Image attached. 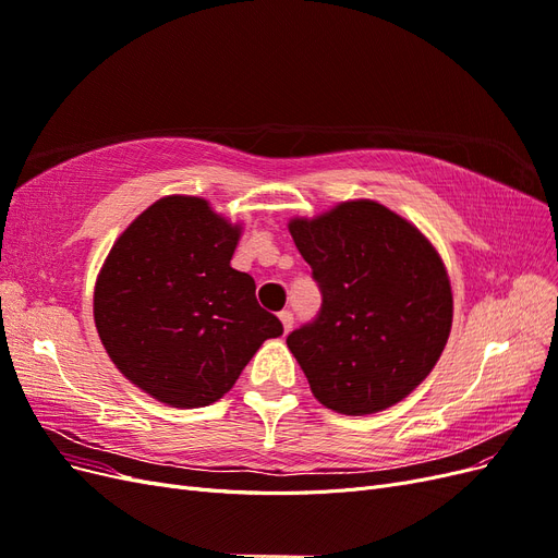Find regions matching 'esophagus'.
<instances>
[{
    "instance_id": "esophagus-1",
    "label": "esophagus",
    "mask_w": 558,
    "mask_h": 558,
    "mask_svg": "<svg viewBox=\"0 0 558 558\" xmlns=\"http://www.w3.org/2000/svg\"><path fill=\"white\" fill-rule=\"evenodd\" d=\"M279 318H281V324H283V332H291V328H293V314L289 310H283L279 314Z\"/></svg>"
}]
</instances>
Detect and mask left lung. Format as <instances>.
Listing matches in <instances>:
<instances>
[{
  "instance_id": "1",
  "label": "left lung",
  "mask_w": 558,
  "mask_h": 558,
  "mask_svg": "<svg viewBox=\"0 0 558 558\" xmlns=\"http://www.w3.org/2000/svg\"><path fill=\"white\" fill-rule=\"evenodd\" d=\"M289 230L324 300L286 337L316 400L363 416L408 398L451 330V286L433 244L373 199L293 218Z\"/></svg>"
}]
</instances>
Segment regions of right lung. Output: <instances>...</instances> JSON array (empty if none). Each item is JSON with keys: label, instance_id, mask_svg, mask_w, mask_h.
Returning a JSON list of instances; mask_svg holds the SVG:
<instances>
[{"label": "right lung", "instance_id": "add662e5", "mask_svg": "<svg viewBox=\"0 0 558 558\" xmlns=\"http://www.w3.org/2000/svg\"><path fill=\"white\" fill-rule=\"evenodd\" d=\"M240 234L207 199L170 195L134 218L99 269V340L134 386L172 408L223 398L283 332L258 305L253 277L230 267Z\"/></svg>", "mask_w": 558, "mask_h": 558}]
</instances>
